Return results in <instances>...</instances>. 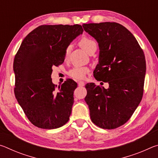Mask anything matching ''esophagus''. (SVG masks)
<instances>
[{"label": "esophagus", "instance_id": "34e87169", "mask_svg": "<svg viewBox=\"0 0 158 158\" xmlns=\"http://www.w3.org/2000/svg\"><path fill=\"white\" fill-rule=\"evenodd\" d=\"M78 85H79V86H84V85H85V83L84 81H79Z\"/></svg>", "mask_w": 158, "mask_h": 158}]
</instances>
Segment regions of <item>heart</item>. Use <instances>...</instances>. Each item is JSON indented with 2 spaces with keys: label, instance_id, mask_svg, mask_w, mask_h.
Segmentation results:
<instances>
[{
  "label": "heart",
  "instance_id": "obj_1",
  "mask_svg": "<svg viewBox=\"0 0 158 158\" xmlns=\"http://www.w3.org/2000/svg\"><path fill=\"white\" fill-rule=\"evenodd\" d=\"M79 46L84 49L85 52L90 53L93 50L97 49V44L93 40L89 38V37H83L79 42ZM70 49V47H67L65 52V59L68 58L69 52ZM89 68L88 67H74L69 71V76L76 80L84 79L88 73L89 72Z\"/></svg>",
  "mask_w": 158,
  "mask_h": 158
}]
</instances>
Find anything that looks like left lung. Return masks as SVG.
I'll use <instances>...</instances> for the list:
<instances>
[{
  "label": "left lung",
  "instance_id": "obj_1",
  "mask_svg": "<svg viewBox=\"0 0 158 158\" xmlns=\"http://www.w3.org/2000/svg\"><path fill=\"white\" fill-rule=\"evenodd\" d=\"M84 31L98 42L100 53L93 74L107 82V89L85 85V101L93 123L103 129L125 124L139 105L143 93L146 59L135 36L116 22L84 23Z\"/></svg>",
  "mask_w": 158,
  "mask_h": 158
}]
</instances>
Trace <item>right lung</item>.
I'll return each instance as SVG.
<instances>
[{
    "instance_id": "obj_1",
    "label": "right lung",
    "mask_w": 158,
    "mask_h": 158,
    "mask_svg": "<svg viewBox=\"0 0 158 158\" xmlns=\"http://www.w3.org/2000/svg\"><path fill=\"white\" fill-rule=\"evenodd\" d=\"M82 26L42 25L28 34L15 55V95L29 121L42 129H56L69 121L77 84L68 79L56 86L52 68L62 64L69 44Z\"/></svg>"
}]
</instances>
